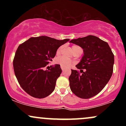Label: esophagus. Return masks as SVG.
I'll list each match as a JSON object with an SVG mask.
<instances>
[{
	"label": "esophagus",
	"instance_id": "obj_1",
	"mask_svg": "<svg viewBox=\"0 0 126 126\" xmlns=\"http://www.w3.org/2000/svg\"><path fill=\"white\" fill-rule=\"evenodd\" d=\"M61 68H62V70H63H63H64L65 69H65V67H63V66H61Z\"/></svg>",
	"mask_w": 126,
	"mask_h": 126
}]
</instances>
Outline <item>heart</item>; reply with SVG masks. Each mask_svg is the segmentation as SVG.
I'll return each instance as SVG.
<instances>
[{
	"mask_svg": "<svg viewBox=\"0 0 126 126\" xmlns=\"http://www.w3.org/2000/svg\"><path fill=\"white\" fill-rule=\"evenodd\" d=\"M80 48V47L78 46H72V50H73V52H74L76 49ZM62 47H60L57 50V51H56V54L59 55L62 52ZM56 63L57 64H60L61 66H63V67H70L72 64H73V62H72L71 60L70 59H68L65 58V57H58L56 59Z\"/></svg>",
	"mask_w": 126,
	"mask_h": 126,
	"instance_id": "b5f03b06",
	"label": "heart"
}]
</instances>
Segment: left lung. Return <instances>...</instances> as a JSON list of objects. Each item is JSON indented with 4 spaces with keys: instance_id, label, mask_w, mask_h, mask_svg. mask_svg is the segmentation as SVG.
Masks as SVG:
<instances>
[{
    "instance_id": "left-lung-1",
    "label": "left lung",
    "mask_w": 126,
    "mask_h": 126,
    "mask_svg": "<svg viewBox=\"0 0 126 126\" xmlns=\"http://www.w3.org/2000/svg\"><path fill=\"white\" fill-rule=\"evenodd\" d=\"M83 50V56L72 70L69 85L75 95L88 99L99 94L110 80L113 72L114 56L107 42L94 35L72 40ZM84 70V71L83 70Z\"/></svg>"
}]
</instances>
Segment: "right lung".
Segmentation results:
<instances>
[{
	"instance_id": "1",
	"label": "right lung",
	"mask_w": 126,
	"mask_h": 126,
	"mask_svg": "<svg viewBox=\"0 0 126 126\" xmlns=\"http://www.w3.org/2000/svg\"><path fill=\"white\" fill-rule=\"evenodd\" d=\"M68 41L41 36L31 37L19 46L13 66L20 86L28 94L44 98L53 92L62 73L60 65L54 64L46 70L44 67L52 61L59 47Z\"/></svg>"
}]
</instances>
